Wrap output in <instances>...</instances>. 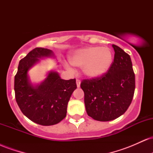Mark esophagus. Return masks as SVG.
I'll list each match as a JSON object with an SVG mask.
<instances>
[{
    "label": "esophagus",
    "mask_w": 153,
    "mask_h": 153,
    "mask_svg": "<svg viewBox=\"0 0 153 153\" xmlns=\"http://www.w3.org/2000/svg\"><path fill=\"white\" fill-rule=\"evenodd\" d=\"M76 84H77V87H78V88L80 86V79H77V80H76Z\"/></svg>",
    "instance_id": "esophagus-1"
}]
</instances>
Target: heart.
<instances>
[{
    "label": "heart",
    "instance_id": "obj_1",
    "mask_svg": "<svg viewBox=\"0 0 153 153\" xmlns=\"http://www.w3.org/2000/svg\"><path fill=\"white\" fill-rule=\"evenodd\" d=\"M73 65L82 67L85 75L97 78L108 72L113 62V53L108 47H88L76 50L70 57Z\"/></svg>",
    "mask_w": 153,
    "mask_h": 153
}]
</instances>
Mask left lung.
I'll list each match as a JSON object with an SVG mask.
<instances>
[{
    "mask_svg": "<svg viewBox=\"0 0 153 153\" xmlns=\"http://www.w3.org/2000/svg\"><path fill=\"white\" fill-rule=\"evenodd\" d=\"M114 58L104 75L84 79L80 87L88 115L95 120L108 122L125 113L131 104L135 89V75L130 56L112 45Z\"/></svg>",
    "mask_w": 153,
    "mask_h": 153,
    "instance_id": "left-lung-1",
    "label": "left lung"
}]
</instances>
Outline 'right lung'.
Wrapping results in <instances>:
<instances>
[{"mask_svg": "<svg viewBox=\"0 0 153 153\" xmlns=\"http://www.w3.org/2000/svg\"><path fill=\"white\" fill-rule=\"evenodd\" d=\"M52 55V50L36 47L19 62L14 78L15 98L27 118L43 126L54 125L66 117L67 107L77 85L75 79L62 80L58 73L50 72L46 80L34 87L28 78V71L39 58Z\"/></svg>", "mask_w": 153, "mask_h": 153, "instance_id": "right-lung-1", "label": "right lung"}]
</instances>
